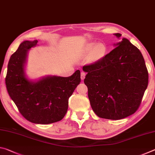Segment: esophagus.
I'll use <instances>...</instances> for the list:
<instances>
[{
	"label": "esophagus",
	"instance_id": "34e87169",
	"mask_svg": "<svg viewBox=\"0 0 155 155\" xmlns=\"http://www.w3.org/2000/svg\"><path fill=\"white\" fill-rule=\"evenodd\" d=\"M85 75H86L85 72H84L83 71L81 72V80H84V78H85Z\"/></svg>",
	"mask_w": 155,
	"mask_h": 155
}]
</instances>
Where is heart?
I'll list each match as a JSON object with an SVG mask.
<instances>
[{
    "label": "heart",
    "instance_id": "heart-1",
    "mask_svg": "<svg viewBox=\"0 0 155 155\" xmlns=\"http://www.w3.org/2000/svg\"><path fill=\"white\" fill-rule=\"evenodd\" d=\"M106 51L105 46L103 44L89 43L83 50L82 54L86 56L90 54V59L91 61H97L103 58Z\"/></svg>",
    "mask_w": 155,
    "mask_h": 155
}]
</instances>
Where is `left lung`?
<instances>
[{
	"mask_svg": "<svg viewBox=\"0 0 155 155\" xmlns=\"http://www.w3.org/2000/svg\"><path fill=\"white\" fill-rule=\"evenodd\" d=\"M117 38L120 33H115ZM115 48L94 64L84 65V83L94 113L109 120H121L140 107L148 84V72L142 54L123 38Z\"/></svg>",
	"mask_w": 155,
	"mask_h": 155,
	"instance_id": "left-lung-1",
	"label": "left lung"
}]
</instances>
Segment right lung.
I'll list each match as a JSON object with an SVG mask.
<instances>
[{"label":"right lung","mask_w":155,"mask_h":155,"mask_svg":"<svg viewBox=\"0 0 155 155\" xmlns=\"http://www.w3.org/2000/svg\"><path fill=\"white\" fill-rule=\"evenodd\" d=\"M38 41H25L10 57L5 78L9 96L23 117L35 124H48L65 116L68 99L81 82L80 70L68 77L47 76L37 81L26 77L28 51Z\"/></svg>","instance_id":"right-lung-1"}]
</instances>
